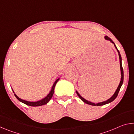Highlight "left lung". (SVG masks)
I'll return each mask as SVG.
<instances>
[{"label": "left lung", "instance_id": "obj_1", "mask_svg": "<svg viewBox=\"0 0 134 134\" xmlns=\"http://www.w3.org/2000/svg\"><path fill=\"white\" fill-rule=\"evenodd\" d=\"M105 38L106 40H109L111 42H112L113 44H114L115 48H116V49H117L118 52V54H119V62H120V67H121V81H120V83H119V85L118 86V87L117 89L116 90V92H115L114 94H113V96L111 97L110 99H109L108 100H106V101L102 102H100V103H96V104H95L94 103H92V102H89V101L87 100H86L85 99H84L83 97H81L80 95L79 94V93L76 91V93H77V94L78 96L80 97V99L83 102L87 103V104H88V105H92V106H102V105H106V104H108V103H109L110 102H112V101L114 100L116 98V97L118 96V93H119V90H120V89H121V86L122 85V84H123V81H124V70H123V68H122V58H121V54H120V53H119V50H118V49L116 46V45H115V43L113 42V41L111 40L110 38H109L108 36H105Z\"/></svg>", "mask_w": 134, "mask_h": 134}]
</instances>
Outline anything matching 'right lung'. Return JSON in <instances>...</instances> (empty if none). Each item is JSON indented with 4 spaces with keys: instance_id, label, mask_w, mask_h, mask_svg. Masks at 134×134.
I'll use <instances>...</instances> for the list:
<instances>
[{
    "instance_id": "obj_1",
    "label": "right lung",
    "mask_w": 134,
    "mask_h": 134,
    "mask_svg": "<svg viewBox=\"0 0 134 134\" xmlns=\"http://www.w3.org/2000/svg\"><path fill=\"white\" fill-rule=\"evenodd\" d=\"M59 79H57L56 81L54 82V83L53 84V87H52L51 91L49 93V94L47 95L45 98L42 99V100H41L37 101V102H28V101L25 100H22L21 99H20L19 97H18L15 94V96L16 97L17 99H18V100H19L20 102H21L25 103L26 105L31 106H40L45 105V104H47L49 100H50V99L52 98V97H53V94H54V88H55L56 83H57V81L59 80Z\"/></svg>"
}]
</instances>
